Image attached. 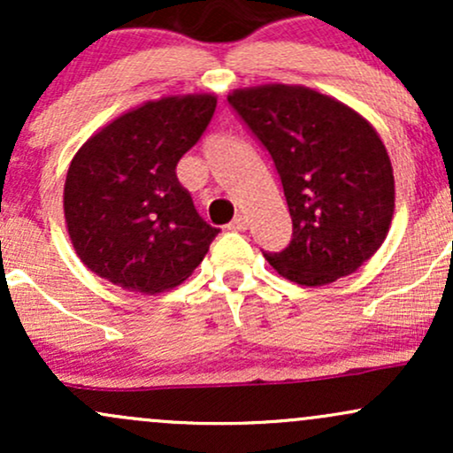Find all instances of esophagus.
I'll list each match as a JSON object with an SVG mask.
<instances>
[{
  "mask_svg": "<svg viewBox=\"0 0 453 453\" xmlns=\"http://www.w3.org/2000/svg\"><path fill=\"white\" fill-rule=\"evenodd\" d=\"M230 230H234V232H244L249 227V219L244 215H236L234 217V219L230 221Z\"/></svg>",
  "mask_w": 453,
  "mask_h": 453,
  "instance_id": "esophagus-1",
  "label": "esophagus"
}]
</instances>
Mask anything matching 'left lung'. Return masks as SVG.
Wrapping results in <instances>:
<instances>
[{
  "mask_svg": "<svg viewBox=\"0 0 453 453\" xmlns=\"http://www.w3.org/2000/svg\"><path fill=\"white\" fill-rule=\"evenodd\" d=\"M227 102L268 149L292 215L289 247L264 253L270 266L306 288L356 273L386 241L396 200L377 129L351 106L304 85L244 87Z\"/></svg>",
  "mask_w": 453,
  "mask_h": 453,
  "instance_id": "obj_1",
  "label": "left lung"
}]
</instances>
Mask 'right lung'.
Masks as SVG:
<instances>
[{
    "label": "right lung",
    "instance_id": "right-lung-1",
    "mask_svg": "<svg viewBox=\"0 0 453 453\" xmlns=\"http://www.w3.org/2000/svg\"><path fill=\"white\" fill-rule=\"evenodd\" d=\"M215 93L149 100L76 150L64 185L67 236L97 277L155 296L191 277L217 227L197 215L176 164L204 134Z\"/></svg>",
    "mask_w": 453,
    "mask_h": 453
}]
</instances>
